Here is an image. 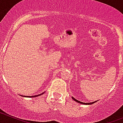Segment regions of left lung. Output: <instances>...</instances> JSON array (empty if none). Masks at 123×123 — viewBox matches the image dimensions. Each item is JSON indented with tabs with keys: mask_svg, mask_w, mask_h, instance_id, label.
<instances>
[{
	"mask_svg": "<svg viewBox=\"0 0 123 123\" xmlns=\"http://www.w3.org/2000/svg\"><path fill=\"white\" fill-rule=\"evenodd\" d=\"M73 99L74 100H75L76 102H78V103H79V104H84V105H91V104H94V103H95V102H96V101L95 102H91V103H83V102H80V101L76 99H75L74 98H73V97H72Z\"/></svg>",
	"mask_w": 123,
	"mask_h": 123,
	"instance_id": "1",
	"label": "left lung"
}]
</instances>
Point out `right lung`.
I'll return each mask as SVG.
<instances>
[{
  "instance_id": "add662e5",
  "label": "right lung",
  "mask_w": 123,
  "mask_h": 123,
  "mask_svg": "<svg viewBox=\"0 0 123 123\" xmlns=\"http://www.w3.org/2000/svg\"><path fill=\"white\" fill-rule=\"evenodd\" d=\"M42 94H43V93H42ZM41 95V94H40V95H34V96H28V97H37V96H39V95ZM23 96H24V95H23ZM24 97H26V96H24Z\"/></svg>"
}]
</instances>
